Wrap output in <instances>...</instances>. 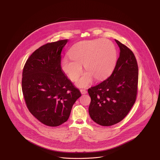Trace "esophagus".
I'll return each instance as SVG.
<instances>
[{"mask_svg": "<svg viewBox=\"0 0 160 160\" xmlns=\"http://www.w3.org/2000/svg\"><path fill=\"white\" fill-rule=\"evenodd\" d=\"M80 91L82 94H86V93H87V91H86V90H85V89H80Z\"/></svg>", "mask_w": 160, "mask_h": 160, "instance_id": "obj_1", "label": "esophagus"}]
</instances>
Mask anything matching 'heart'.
Listing matches in <instances>:
<instances>
[{"label":"heart","instance_id":"1","mask_svg":"<svg viewBox=\"0 0 160 160\" xmlns=\"http://www.w3.org/2000/svg\"><path fill=\"white\" fill-rule=\"evenodd\" d=\"M70 57L61 61L63 71L74 82L82 72V65L86 70L77 80L78 87H87L93 77L102 80L109 76L117 62V50L114 44L106 39L82 41L74 44L69 50Z\"/></svg>","mask_w":160,"mask_h":160}]
</instances>
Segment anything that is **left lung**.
I'll list each match as a JSON object with an SVG mask.
<instances>
[{
  "label": "left lung",
  "mask_w": 160,
  "mask_h": 160,
  "mask_svg": "<svg viewBox=\"0 0 160 160\" xmlns=\"http://www.w3.org/2000/svg\"><path fill=\"white\" fill-rule=\"evenodd\" d=\"M115 41L120 48V53L112 75L88 89L91 98L89 115L94 122L106 127L123 120L137 98V60L128 47L116 39Z\"/></svg>",
  "instance_id": "8db88e82"
}]
</instances>
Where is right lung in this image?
Returning a JSON list of instances; mask_svg holds the SVG:
<instances>
[{"label": "right lung", "mask_w": 160, "mask_h": 160, "mask_svg": "<svg viewBox=\"0 0 160 160\" xmlns=\"http://www.w3.org/2000/svg\"><path fill=\"white\" fill-rule=\"evenodd\" d=\"M68 41L59 40L40 47L23 68L22 86L26 106L38 121L50 127L66 122L81 96L61 68V53Z\"/></svg>", "instance_id": "right-lung-1"}]
</instances>
